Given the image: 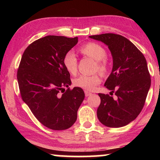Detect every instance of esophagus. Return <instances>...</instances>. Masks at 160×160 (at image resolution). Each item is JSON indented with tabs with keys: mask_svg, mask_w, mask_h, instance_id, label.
Returning a JSON list of instances; mask_svg holds the SVG:
<instances>
[{
	"mask_svg": "<svg viewBox=\"0 0 160 160\" xmlns=\"http://www.w3.org/2000/svg\"><path fill=\"white\" fill-rule=\"evenodd\" d=\"M85 97H88V96L91 95L92 93L89 92H88V91H85Z\"/></svg>",
	"mask_w": 160,
	"mask_h": 160,
	"instance_id": "obj_1",
	"label": "esophagus"
}]
</instances>
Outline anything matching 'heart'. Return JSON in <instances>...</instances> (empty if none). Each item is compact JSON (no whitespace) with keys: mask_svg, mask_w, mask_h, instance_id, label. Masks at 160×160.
Returning <instances> with one entry per match:
<instances>
[{"mask_svg":"<svg viewBox=\"0 0 160 160\" xmlns=\"http://www.w3.org/2000/svg\"><path fill=\"white\" fill-rule=\"evenodd\" d=\"M79 51L83 56L95 61L94 71H98L102 75L107 73L109 65L106 58L107 51L105 48L95 42H88L79 48ZM63 66L71 75H75L78 71V60L72 51H68L63 58ZM101 82L99 74L92 75H80L75 78L73 84L75 87L82 88L86 91H92L97 85Z\"/></svg>","mask_w":160,"mask_h":160,"instance_id":"1","label":"heart"}]
</instances>
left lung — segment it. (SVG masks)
I'll use <instances>...</instances> for the list:
<instances>
[{"instance_id": "8db88e82", "label": "left lung", "mask_w": 160, "mask_h": 160, "mask_svg": "<svg viewBox=\"0 0 160 160\" xmlns=\"http://www.w3.org/2000/svg\"><path fill=\"white\" fill-rule=\"evenodd\" d=\"M89 37L107 44L113 57L112 71L104 86L116 97L98 94L101 103L97 117L110 128L126 126L141 112L150 88L147 61L141 51L121 35L106 33Z\"/></svg>"}]
</instances>
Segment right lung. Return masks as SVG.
Listing matches in <instances>:
<instances>
[{
    "instance_id": "right-lung-1",
    "label": "right lung",
    "mask_w": 160,
    "mask_h": 160,
    "mask_svg": "<svg viewBox=\"0 0 160 160\" xmlns=\"http://www.w3.org/2000/svg\"><path fill=\"white\" fill-rule=\"evenodd\" d=\"M78 42V38L49 35L29 44L22 56L18 70L22 99L40 123L59 131L69 128L85 93L82 88L70 90V75L63 58ZM66 86L68 89L61 95Z\"/></svg>"
}]
</instances>
